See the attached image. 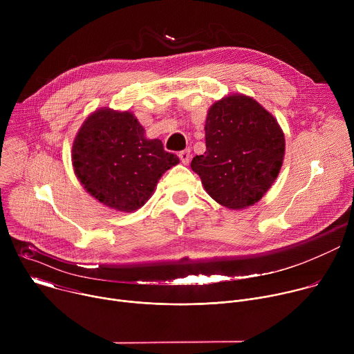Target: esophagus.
Returning <instances> with one entry per match:
<instances>
[{
    "instance_id": "34e87169",
    "label": "esophagus",
    "mask_w": 354,
    "mask_h": 354,
    "mask_svg": "<svg viewBox=\"0 0 354 354\" xmlns=\"http://www.w3.org/2000/svg\"><path fill=\"white\" fill-rule=\"evenodd\" d=\"M179 158H180L182 164L187 165V164H189V161H190V151H189V149H183V151H180V153H179Z\"/></svg>"
}]
</instances>
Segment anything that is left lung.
<instances>
[{
    "mask_svg": "<svg viewBox=\"0 0 354 354\" xmlns=\"http://www.w3.org/2000/svg\"><path fill=\"white\" fill-rule=\"evenodd\" d=\"M205 130L206 153L192 160V169L221 206H254L283 164L286 142L277 120L254 97L234 93L213 104Z\"/></svg>",
    "mask_w": 354,
    "mask_h": 354,
    "instance_id": "obj_1",
    "label": "left lung"
}]
</instances>
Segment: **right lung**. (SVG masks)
Listing matches in <instances>:
<instances>
[{"label":"right lung","mask_w":354,"mask_h":354,"mask_svg":"<svg viewBox=\"0 0 354 354\" xmlns=\"http://www.w3.org/2000/svg\"><path fill=\"white\" fill-rule=\"evenodd\" d=\"M144 133L133 113L109 108L95 111L77 133L74 172L86 192L111 209H140L162 174L179 164L161 140H149Z\"/></svg>","instance_id":"add662e5"}]
</instances>
